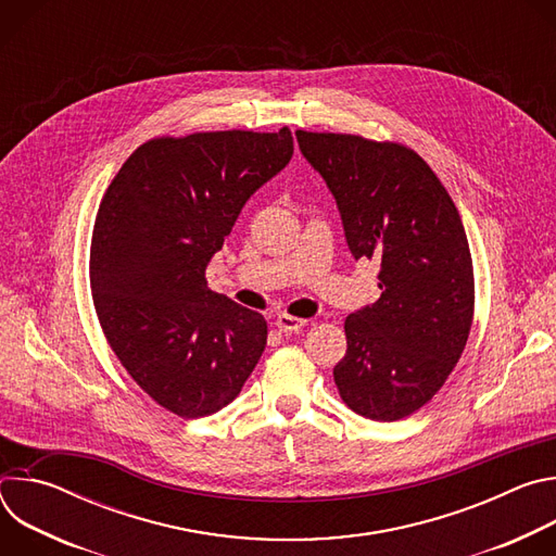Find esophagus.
I'll return each mask as SVG.
<instances>
[{
	"mask_svg": "<svg viewBox=\"0 0 556 556\" xmlns=\"http://www.w3.org/2000/svg\"><path fill=\"white\" fill-rule=\"evenodd\" d=\"M305 319H299V316H292V314H279L275 326L279 328V332L283 334H292V332H299L305 328Z\"/></svg>",
	"mask_w": 556,
	"mask_h": 556,
	"instance_id": "obj_1",
	"label": "esophagus"
}]
</instances>
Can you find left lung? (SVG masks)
<instances>
[{
    "label": "left lung",
    "mask_w": 556,
    "mask_h": 556,
    "mask_svg": "<svg viewBox=\"0 0 556 556\" xmlns=\"http://www.w3.org/2000/svg\"><path fill=\"white\" fill-rule=\"evenodd\" d=\"M332 191L354 260L380 262V299L345 319L334 367L343 403L378 422L427 405L459 361L475 307L462 217L422 157L401 142L296 131Z\"/></svg>",
    "instance_id": "obj_1"
}]
</instances>
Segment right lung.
I'll list each match as a JSON object with an SVG mask.
<instances>
[{"mask_svg":"<svg viewBox=\"0 0 556 556\" xmlns=\"http://www.w3.org/2000/svg\"><path fill=\"white\" fill-rule=\"evenodd\" d=\"M292 151L288 127L153 138L101 200L90 249L99 324L136 384L180 418L232 403L266 348L264 316L208 290L204 273Z\"/></svg>","mask_w":556,"mask_h":556,"instance_id":"right-lung-1","label":"right lung"}]
</instances>
